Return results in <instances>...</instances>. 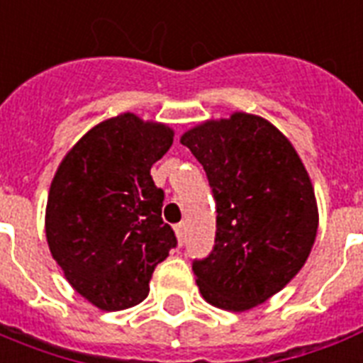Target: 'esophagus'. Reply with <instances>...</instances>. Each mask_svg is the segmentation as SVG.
Masks as SVG:
<instances>
[{
	"instance_id": "34e87169",
	"label": "esophagus",
	"mask_w": 363,
	"mask_h": 363,
	"mask_svg": "<svg viewBox=\"0 0 363 363\" xmlns=\"http://www.w3.org/2000/svg\"><path fill=\"white\" fill-rule=\"evenodd\" d=\"M174 230H176L178 242L184 243V240H185V223H179V225H176V227H174Z\"/></svg>"
}]
</instances>
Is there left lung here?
I'll return each mask as SVG.
<instances>
[{"mask_svg":"<svg viewBox=\"0 0 363 363\" xmlns=\"http://www.w3.org/2000/svg\"><path fill=\"white\" fill-rule=\"evenodd\" d=\"M216 199L210 257L193 262L208 303L242 313L285 289L317 238L311 178L291 140L260 116L234 112L185 131Z\"/></svg>","mask_w":363,"mask_h":363,"instance_id":"1","label":"left lung"}]
</instances>
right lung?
I'll return each instance as SVG.
<instances>
[{
    "label": "right lung",
    "instance_id": "add662e5",
    "mask_svg": "<svg viewBox=\"0 0 363 363\" xmlns=\"http://www.w3.org/2000/svg\"><path fill=\"white\" fill-rule=\"evenodd\" d=\"M172 140L167 123L123 112L91 127L54 174L46 242L69 285L103 311L146 300L153 269L178 243L150 174Z\"/></svg>",
    "mask_w": 363,
    "mask_h": 363
}]
</instances>
